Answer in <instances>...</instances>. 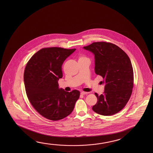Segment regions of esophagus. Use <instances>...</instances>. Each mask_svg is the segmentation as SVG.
I'll return each mask as SVG.
<instances>
[{
	"instance_id": "1",
	"label": "esophagus",
	"mask_w": 153,
	"mask_h": 153,
	"mask_svg": "<svg viewBox=\"0 0 153 153\" xmlns=\"http://www.w3.org/2000/svg\"><path fill=\"white\" fill-rule=\"evenodd\" d=\"M88 93H89V92H84V91H83V92H82L80 93V94H82V95L88 94Z\"/></svg>"
}]
</instances>
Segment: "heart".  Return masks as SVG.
I'll return each mask as SVG.
<instances>
[{
	"mask_svg": "<svg viewBox=\"0 0 153 153\" xmlns=\"http://www.w3.org/2000/svg\"><path fill=\"white\" fill-rule=\"evenodd\" d=\"M83 58V57H80V58Z\"/></svg>",
	"mask_w": 153,
	"mask_h": 153,
	"instance_id": "1",
	"label": "heart"
}]
</instances>
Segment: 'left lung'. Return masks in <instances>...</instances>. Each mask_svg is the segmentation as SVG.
<instances>
[{
	"mask_svg": "<svg viewBox=\"0 0 153 153\" xmlns=\"http://www.w3.org/2000/svg\"><path fill=\"white\" fill-rule=\"evenodd\" d=\"M93 53L95 73L103 78V94L95 93L98 101L94 112L111 116L122 110L129 100L133 86V70L130 58L117 45L104 42H94L83 47Z\"/></svg>",
	"mask_w": 153,
	"mask_h": 153,
	"instance_id": "8db88e82",
	"label": "left lung"
}]
</instances>
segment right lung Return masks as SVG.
Here are the masks:
<instances>
[{"label": "right lung", "instance_id": "1", "mask_svg": "<svg viewBox=\"0 0 153 153\" xmlns=\"http://www.w3.org/2000/svg\"><path fill=\"white\" fill-rule=\"evenodd\" d=\"M75 50L44 48L26 65L24 82L28 99L38 113L47 119L58 120L68 116L79 98V91L66 92L58 84L62 77L63 63Z\"/></svg>", "mask_w": 153, "mask_h": 153}]
</instances>
